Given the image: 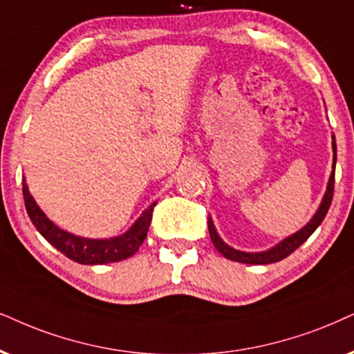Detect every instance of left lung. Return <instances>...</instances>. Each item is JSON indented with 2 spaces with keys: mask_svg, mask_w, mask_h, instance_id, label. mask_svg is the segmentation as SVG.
<instances>
[{
  "mask_svg": "<svg viewBox=\"0 0 354 354\" xmlns=\"http://www.w3.org/2000/svg\"><path fill=\"white\" fill-rule=\"evenodd\" d=\"M333 151H335V158H333V168H335V163H337V144H335V137H333ZM333 187H335V169H333L332 176H330L328 186H326V192H325V196H324V201H322L320 207H319V210H317V214L314 216V218H312V221L308 222L302 230H299L297 234L288 236V239L281 241L279 245H276L274 248L268 250V252L245 253V252H239V250L230 248L229 245L223 243V241L221 240V236L217 235L216 229H214L212 221H209L210 240H212L214 247L217 248V252L221 253V254H223V257H225V258L232 259V261L248 263V265H270V263L281 261V259L288 258L292 252H296V250L301 247L304 241H306L308 236L314 234L317 227H319L320 223H322V221H324L325 216H326V212H328V209H330V204H332Z\"/></svg>",
  "mask_w": 354,
  "mask_h": 354,
  "instance_id": "left-lung-1",
  "label": "left lung"
}]
</instances>
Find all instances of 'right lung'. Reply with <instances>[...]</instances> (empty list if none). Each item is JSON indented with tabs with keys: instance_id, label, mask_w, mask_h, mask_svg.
<instances>
[{
	"instance_id": "right-lung-1",
	"label": "right lung",
	"mask_w": 354,
	"mask_h": 354,
	"mask_svg": "<svg viewBox=\"0 0 354 354\" xmlns=\"http://www.w3.org/2000/svg\"><path fill=\"white\" fill-rule=\"evenodd\" d=\"M22 196H24L26 210H28L30 221H32L35 229L40 232V235L48 243L53 245L58 252L64 253L66 258L82 263V265H106V263L122 261V259L132 257L138 247L144 243L151 216H153V207L156 205V203L151 204L131 227V230L125 232L124 235L106 240H89L58 229L55 223L48 221L46 214L35 204L24 181H22Z\"/></svg>"
}]
</instances>
